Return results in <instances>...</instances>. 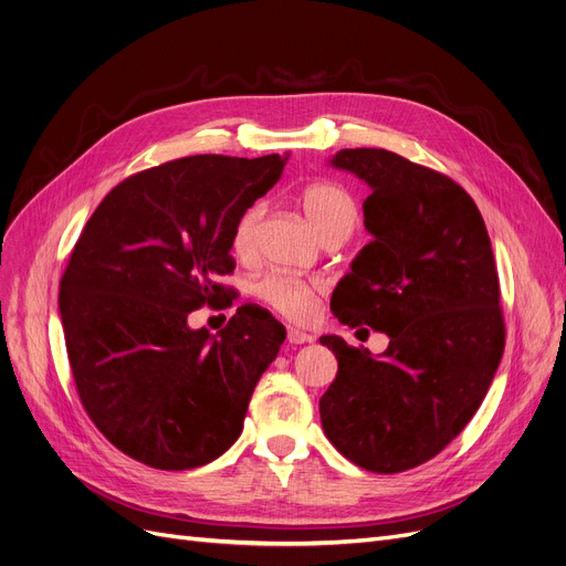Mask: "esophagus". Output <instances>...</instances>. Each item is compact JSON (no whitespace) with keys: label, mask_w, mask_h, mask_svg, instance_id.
Instances as JSON below:
<instances>
[{"label":"esophagus","mask_w":566,"mask_h":566,"mask_svg":"<svg viewBox=\"0 0 566 566\" xmlns=\"http://www.w3.org/2000/svg\"><path fill=\"white\" fill-rule=\"evenodd\" d=\"M286 339H289L291 344H310L314 337H312L310 333L301 331V328H293V325H289V331H286Z\"/></svg>","instance_id":"34e87169"}]
</instances>
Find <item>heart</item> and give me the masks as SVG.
Instances as JSON below:
<instances>
[{
	"instance_id": "obj_1",
	"label": "heart",
	"mask_w": 566,
	"mask_h": 566,
	"mask_svg": "<svg viewBox=\"0 0 566 566\" xmlns=\"http://www.w3.org/2000/svg\"><path fill=\"white\" fill-rule=\"evenodd\" d=\"M301 208L305 213V220L316 231L318 238L328 235L331 231H348L353 229L355 220H358V206H355L353 197L335 186V184H314L303 190L301 195ZM263 216V206H250L248 211L238 218L233 233H231V245L235 252H248L252 248L254 233L259 227V220ZM259 295L273 305L277 312L303 318L312 310V286L284 277V275H271L259 284Z\"/></svg>"
}]
</instances>
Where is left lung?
I'll return each instance as SVG.
<instances>
[{"instance_id":"obj_1","label":"left lung","mask_w":566,"mask_h":566,"mask_svg":"<svg viewBox=\"0 0 566 566\" xmlns=\"http://www.w3.org/2000/svg\"><path fill=\"white\" fill-rule=\"evenodd\" d=\"M331 167L371 190V241L337 282L339 323L390 337L371 355L337 335L318 342L337 378L318 401L335 448L371 472L436 457L484 401L504 350L500 284L480 208L452 178L385 148H342Z\"/></svg>"}]
</instances>
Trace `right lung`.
Returning a JSON list of instances; mask_svg holds the SVG:
<instances>
[{"label":"right lung","mask_w":566,"mask_h":566,"mask_svg":"<svg viewBox=\"0 0 566 566\" xmlns=\"http://www.w3.org/2000/svg\"><path fill=\"white\" fill-rule=\"evenodd\" d=\"M289 160L190 156L118 184L88 218L59 284L66 350L84 410L151 468L190 470L243 431L250 397L286 331L243 305L227 328L188 314L222 298L231 233Z\"/></svg>","instance_id":"add662e5"}]
</instances>
